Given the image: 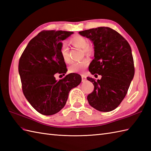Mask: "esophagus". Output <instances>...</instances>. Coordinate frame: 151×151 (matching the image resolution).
Instances as JSON below:
<instances>
[{
  "label": "esophagus",
  "mask_w": 151,
  "mask_h": 151,
  "mask_svg": "<svg viewBox=\"0 0 151 151\" xmlns=\"http://www.w3.org/2000/svg\"><path fill=\"white\" fill-rule=\"evenodd\" d=\"M81 76H82V82H86V76L84 75H82Z\"/></svg>",
  "instance_id": "obj_1"
}]
</instances>
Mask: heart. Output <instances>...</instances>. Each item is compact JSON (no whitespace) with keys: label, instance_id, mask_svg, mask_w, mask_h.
<instances>
[{"label":"heart","instance_id":"1","mask_svg":"<svg viewBox=\"0 0 151 151\" xmlns=\"http://www.w3.org/2000/svg\"><path fill=\"white\" fill-rule=\"evenodd\" d=\"M70 43L74 47H78L79 49H82L83 52L86 55L90 56L93 53V49L88 46V40L84 36L81 35H76L71 37L69 40ZM60 54L63 62L66 63L70 62V59L69 56V49L65 43H63L60 49ZM89 63V60L87 58H84L81 61L73 62L69 67V70L70 73H81L87 67Z\"/></svg>","mask_w":151,"mask_h":151}]
</instances>
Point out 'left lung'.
I'll return each mask as SVG.
<instances>
[{
	"instance_id": "1",
	"label": "left lung",
	"mask_w": 151,
	"mask_h": 151,
	"mask_svg": "<svg viewBox=\"0 0 151 151\" xmlns=\"http://www.w3.org/2000/svg\"><path fill=\"white\" fill-rule=\"evenodd\" d=\"M94 45V59L89 67L91 75L101 80L87 77L94 86L88 95L91 106L100 111H110L121 104L134 76L132 50L128 41L109 27H98L79 32Z\"/></svg>"
}]
</instances>
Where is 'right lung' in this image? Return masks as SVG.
Returning <instances> with one entry per match:
<instances>
[{
    "instance_id": "right-lung-1",
    "label": "right lung",
    "mask_w": 151,
    "mask_h": 151,
    "mask_svg": "<svg viewBox=\"0 0 151 151\" xmlns=\"http://www.w3.org/2000/svg\"><path fill=\"white\" fill-rule=\"evenodd\" d=\"M74 32L42 31L32 38L22 52L19 73L24 95L35 110L45 115L60 111L65 105L70 89L78 86L82 78L70 73L60 81L54 75L67 69L60 54L62 41Z\"/></svg>"
}]
</instances>
